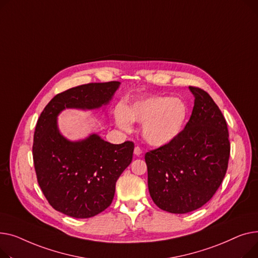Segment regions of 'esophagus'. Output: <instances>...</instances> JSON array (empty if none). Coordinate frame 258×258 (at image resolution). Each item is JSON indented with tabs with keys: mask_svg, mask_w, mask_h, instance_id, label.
<instances>
[{
	"mask_svg": "<svg viewBox=\"0 0 258 258\" xmlns=\"http://www.w3.org/2000/svg\"><path fill=\"white\" fill-rule=\"evenodd\" d=\"M142 153H143V150H142L140 147H135V148H134V154H135L136 156L142 155Z\"/></svg>",
	"mask_w": 258,
	"mask_h": 258,
	"instance_id": "obj_1",
	"label": "esophagus"
}]
</instances>
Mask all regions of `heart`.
<instances>
[{
    "label": "heart",
    "instance_id": "1",
    "mask_svg": "<svg viewBox=\"0 0 258 258\" xmlns=\"http://www.w3.org/2000/svg\"><path fill=\"white\" fill-rule=\"evenodd\" d=\"M119 129L130 132L133 122L142 123V134L150 145L165 146L176 140L188 119V106L184 100L170 97H150L131 104L119 105L114 111Z\"/></svg>",
    "mask_w": 258,
    "mask_h": 258
}]
</instances>
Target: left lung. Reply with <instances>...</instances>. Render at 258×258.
<instances>
[{
    "instance_id": "8db88e82",
    "label": "left lung",
    "mask_w": 258,
    "mask_h": 258,
    "mask_svg": "<svg viewBox=\"0 0 258 258\" xmlns=\"http://www.w3.org/2000/svg\"><path fill=\"white\" fill-rule=\"evenodd\" d=\"M194 108L172 143L146 153L148 187L154 203L171 214H187L207 203L220 187L230 155L228 128L218 105L189 86Z\"/></svg>"
}]
</instances>
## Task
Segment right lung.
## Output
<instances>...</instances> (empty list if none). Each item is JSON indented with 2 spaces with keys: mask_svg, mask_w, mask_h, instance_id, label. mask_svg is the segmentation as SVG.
<instances>
[{
  "mask_svg": "<svg viewBox=\"0 0 258 258\" xmlns=\"http://www.w3.org/2000/svg\"><path fill=\"white\" fill-rule=\"evenodd\" d=\"M120 82L89 83L56 95L42 110L34 132L33 161L50 205L76 219L97 216L114 197L115 183L132 161L134 144L113 145L97 133L70 141L58 128L66 109L94 110L108 105Z\"/></svg>",
  "mask_w": 258,
  "mask_h": 258,
  "instance_id": "add662e5",
  "label": "right lung"
}]
</instances>
